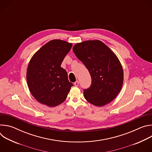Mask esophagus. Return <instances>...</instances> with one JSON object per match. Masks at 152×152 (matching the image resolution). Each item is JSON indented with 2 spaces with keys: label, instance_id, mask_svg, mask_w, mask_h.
I'll use <instances>...</instances> for the list:
<instances>
[{
  "label": "esophagus",
  "instance_id": "esophagus-1",
  "mask_svg": "<svg viewBox=\"0 0 152 152\" xmlns=\"http://www.w3.org/2000/svg\"><path fill=\"white\" fill-rule=\"evenodd\" d=\"M74 85L76 86H79V82L78 81H76L74 83Z\"/></svg>",
  "mask_w": 152,
  "mask_h": 152
}]
</instances>
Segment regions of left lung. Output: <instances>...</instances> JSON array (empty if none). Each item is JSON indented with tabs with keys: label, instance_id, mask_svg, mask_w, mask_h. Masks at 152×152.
Returning a JSON list of instances; mask_svg holds the SVG:
<instances>
[{
	"label": "left lung",
	"instance_id": "1",
	"mask_svg": "<svg viewBox=\"0 0 152 152\" xmlns=\"http://www.w3.org/2000/svg\"><path fill=\"white\" fill-rule=\"evenodd\" d=\"M73 50L90 72V87L83 91L85 99L100 107L112 102L123 83V70L116 55L100 40L76 43Z\"/></svg>",
	"mask_w": 152,
	"mask_h": 152
}]
</instances>
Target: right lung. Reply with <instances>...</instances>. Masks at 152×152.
Masks as SVG:
<instances>
[{
  "mask_svg": "<svg viewBox=\"0 0 152 152\" xmlns=\"http://www.w3.org/2000/svg\"><path fill=\"white\" fill-rule=\"evenodd\" d=\"M72 47V43L52 39L31 58L26 72L27 84L33 97L41 104L55 107L66 100L73 83L61 65Z\"/></svg>",
  "mask_w": 152,
  "mask_h": 152,
  "instance_id": "obj_1",
  "label": "right lung"
}]
</instances>
